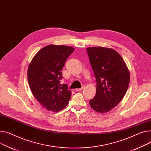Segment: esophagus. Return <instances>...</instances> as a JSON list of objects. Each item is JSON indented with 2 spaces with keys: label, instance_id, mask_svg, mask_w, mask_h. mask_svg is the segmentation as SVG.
Returning <instances> with one entry per match:
<instances>
[{
  "label": "esophagus",
  "instance_id": "34e87169",
  "mask_svg": "<svg viewBox=\"0 0 151 151\" xmlns=\"http://www.w3.org/2000/svg\"><path fill=\"white\" fill-rule=\"evenodd\" d=\"M84 88V86H83L81 88H76V91H81V90H82L83 88Z\"/></svg>",
  "mask_w": 151,
  "mask_h": 151
}]
</instances>
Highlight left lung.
I'll return each instance as SVG.
<instances>
[{
	"label": "left lung",
	"instance_id": "left-lung-1",
	"mask_svg": "<svg viewBox=\"0 0 151 151\" xmlns=\"http://www.w3.org/2000/svg\"><path fill=\"white\" fill-rule=\"evenodd\" d=\"M87 52L96 81V95L89 104L95 111L106 113L125 95L130 82L129 70L122 57L112 48L88 47Z\"/></svg>",
	"mask_w": 151,
	"mask_h": 151
}]
</instances>
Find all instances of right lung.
Returning <instances> with one entry per match:
<instances>
[{"label": "right lung", "instance_id": "right-lung-1", "mask_svg": "<svg viewBox=\"0 0 151 151\" xmlns=\"http://www.w3.org/2000/svg\"><path fill=\"white\" fill-rule=\"evenodd\" d=\"M75 49L65 45H49L36 54L28 68V81L37 101L46 109L59 112L71 98L67 84H60L62 69Z\"/></svg>", "mask_w": 151, "mask_h": 151}]
</instances>
